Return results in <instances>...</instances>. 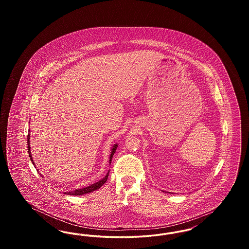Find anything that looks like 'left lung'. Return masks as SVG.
<instances>
[{"instance_id":"1","label":"left lung","mask_w":249,"mask_h":249,"mask_svg":"<svg viewBox=\"0 0 249 249\" xmlns=\"http://www.w3.org/2000/svg\"><path fill=\"white\" fill-rule=\"evenodd\" d=\"M169 193H170V192H169Z\"/></svg>"}]
</instances>
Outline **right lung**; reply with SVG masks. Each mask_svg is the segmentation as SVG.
Returning <instances> with one entry per match:
<instances>
[{
	"label": "right lung",
	"mask_w": 249,
	"mask_h": 249,
	"mask_svg": "<svg viewBox=\"0 0 249 249\" xmlns=\"http://www.w3.org/2000/svg\"><path fill=\"white\" fill-rule=\"evenodd\" d=\"M30 138H31V136H30V130H29V134H28V137H27V139H28V150H29L28 152H29V156H30V159H31L33 164L36 166V163H35L34 159H33V156H32V152H31ZM118 145H119L118 143H115V144L112 146V148H111V154H110V157H109V163H111V161H112V158H113V156H114L116 150H117V148H118ZM37 172L40 173L38 169H37ZM108 175H109V171L107 172V176H106L105 178H103V179H101L100 181L96 182L94 184L90 185V186H88V187H85V188H80V189H76V190H71V191H66V192H63V193H64V194H68V195H73V196H80V195H84V194H87V193L93 192L94 190L100 189V188L107 182ZM41 176H42V175H41Z\"/></svg>",
	"instance_id": "obj_1"
}]
</instances>
